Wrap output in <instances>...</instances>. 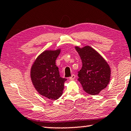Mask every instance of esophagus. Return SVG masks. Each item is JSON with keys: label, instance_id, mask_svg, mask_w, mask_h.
I'll return each instance as SVG.
<instances>
[{"label": "esophagus", "instance_id": "34e87169", "mask_svg": "<svg viewBox=\"0 0 131 131\" xmlns=\"http://www.w3.org/2000/svg\"><path fill=\"white\" fill-rule=\"evenodd\" d=\"M75 78V75L74 74H72L71 76L69 77V79L70 80H73Z\"/></svg>", "mask_w": 131, "mask_h": 131}]
</instances>
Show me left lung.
Wrapping results in <instances>:
<instances>
[{"mask_svg": "<svg viewBox=\"0 0 131 131\" xmlns=\"http://www.w3.org/2000/svg\"><path fill=\"white\" fill-rule=\"evenodd\" d=\"M82 61L79 71L78 81L83 90L89 94L96 95L106 88L111 79L110 66L103 57L89 45L75 47Z\"/></svg>", "mask_w": 131, "mask_h": 131, "instance_id": "obj_1", "label": "left lung"}]
</instances>
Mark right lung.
<instances>
[{
  "instance_id": "add662e5",
  "label": "right lung",
  "mask_w": 131,
  "mask_h": 131,
  "mask_svg": "<svg viewBox=\"0 0 131 131\" xmlns=\"http://www.w3.org/2000/svg\"><path fill=\"white\" fill-rule=\"evenodd\" d=\"M61 49L45 50L36 58L31 66L30 75L34 88L39 94L51 100L62 95L67 79L60 77L56 60Z\"/></svg>"
}]
</instances>
